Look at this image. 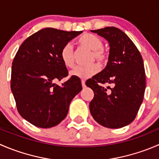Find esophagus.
Segmentation results:
<instances>
[{"mask_svg":"<svg viewBox=\"0 0 159 159\" xmlns=\"http://www.w3.org/2000/svg\"><path fill=\"white\" fill-rule=\"evenodd\" d=\"M81 85H82L83 88L85 87V81L84 80H81Z\"/></svg>","mask_w":159,"mask_h":159,"instance_id":"esophagus-1","label":"esophagus"}]
</instances>
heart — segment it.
Returning a JSON list of instances; mask_svg holds the SVG:
<instances>
[{"label": "heart", "mask_w": 159, "mask_h": 159, "mask_svg": "<svg viewBox=\"0 0 159 159\" xmlns=\"http://www.w3.org/2000/svg\"><path fill=\"white\" fill-rule=\"evenodd\" d=\"M78 44L83 48L92 51L91 61H95L100 66H103L108 62V54L103 48V42L96 35L85 33L78 39ZM60 57L62 63L67 68H73L75 65L73 46L70 43H67L63 46L60 52ZM98 66L96 64H91L89 66H77L70 70V76L76 77L81 79H87L98 71Z\"/></svg>", "instance_id": "b5f03b06"}]
</instances>
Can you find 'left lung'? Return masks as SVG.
Listing matches in <instances>:
<instances>
[{"label":"left lung","mask_w":159,"mask_h":159,"mask_svg":"<svg viewBox=\"0 0 159 159\" xmlns=\"http://www.w3.org/2000/svg\"><path fill=\"white\" fill-rule=\"evenodd\" d=\"M91 31L108 41L110 51L105 69L85 83L94 94L90 102V112L105 127L122 128L134 121L143 101V59L133 41L118 28L106 27ZM103 84L108 87L105 88Z\"/></svg>","instance_id":"left-lung-1"}]
</instances>
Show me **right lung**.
<instances>
[{
  "mask_svg": "<svg viewBox=\"0 0 159 159\" xmlns=\"http://www.w3.org/2000/svg\"><path fill=\"white\" fill-rule=\"evenodd\" d=\"M81 31L46 28L28 37L12 62L11 89L19 114L37 127L57 125L66 117L72 99L82 89L81 80L68 75L60 52Z\"/></svg>",
  "mask_w": 159,
  "mask_h": 159,
  "instance_id": "obj_1",
  "label": "right lung"
}]
</instances>
